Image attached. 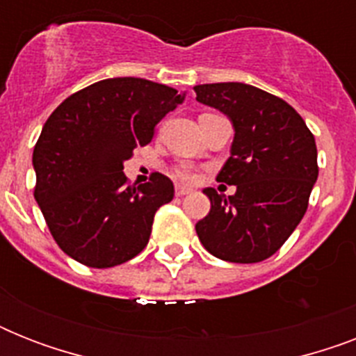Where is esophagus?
Returning <instances> with one entry per match:
<instances>
[{
	"mask_svg": "<svg viewBox=\"0 0 356 356\" xmlns=\"http://www.w3.org/2000/svg\"><path fill=\"white\" fill-rule=\"evenodd\" d=\"M192 192V188H188V186H175V195L177 197H183V195L190 194Z\"/></svg>",
	"mask_w": 356,
	"mask_h": 356,
	"instance_id": "34e87169",
	"label": "esophagus"
}]
</instances>
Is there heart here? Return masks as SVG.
I'll return each instance as SVG.
<instances>
[{"mask_svg": "<svg viewBox=\"0 0 356 356\" xmlns=\"http://www.w3.org/2000/svg\"><path fill=\"white\" fill-rule=\"evenodd\" d=\"M173 177L177 181H183V183H194L197 179V172L190 164H179V166L173 168Z\"/></svg>", "mask_w": 356, "mask_h": 356, "instance_id": "heart-1", "label": "heart"}]
</instances>
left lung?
<instances>
[{
    "instance_id": "obj_1",
    "label": "left lung",
    "mask_w": 356,
    "mask_h": 356,
    "mask_svg": "<svg viewBox=\"0 0 356 356\" xmlns=\"http://www.w3.org/2000/svg\"><path fill=\"white\" fill-rule=\"evenodd\" d=\"M195 99L227 114L234 125L231 156L218 183L234 195L205 188L211 212L195 223L209 253L253 264L270 259L303 220L318 179V149L305 120L284 99L243 83L194 86Z\"/></svg>"
}]
</instances>
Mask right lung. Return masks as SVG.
Returning a JSON list of instances; mask_svg holds the SVG:
<instances>
[{"instance_id": "obj_1", "label": "right lung", "mask_w": 356, "mask_h": 356, "mask_svg": "<svg viewBox=\"0 0 356 356\" xmlns=\"http://www.w3.org/2000/svg\"><path fill=\"white\" fill-rule=\"evenodd\" d=\"M184 96L153 81L114 77L68 96L47 118L33 151L35 200L68 257L113 268L147 245L173 183L155 172L149 183L129 184L123 162L149 144L156 123Z\"/></svg>"}]
</instances>
